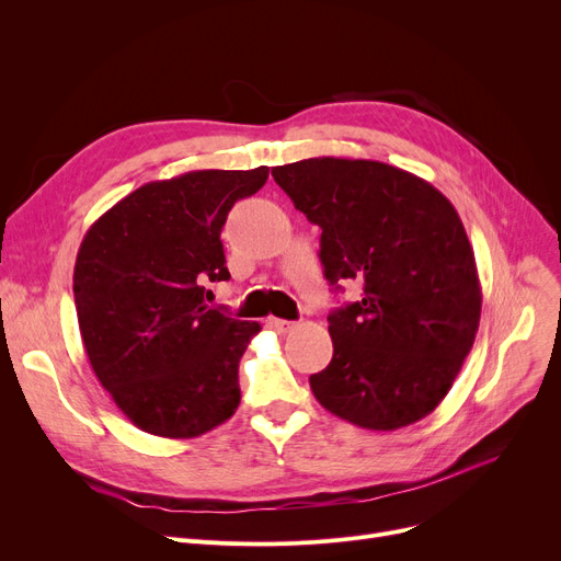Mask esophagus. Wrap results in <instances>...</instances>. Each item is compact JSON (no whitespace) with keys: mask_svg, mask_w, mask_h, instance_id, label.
<instances>
[{"mask_svg":"<svg viewBox=\"0 0 561 561\" xmlns=\"http://www.w3.org/2000/svg\"><path fill=\"white\" fill-rule=\"evenodd\" d=\"M268 328L275 330L277 334H288L293 328H296V322L282 320V318H268Z\"/></svg>","mask_w":561,"mask_h":561,"instance_id":"1","label":"esophagus"}]
</instances>
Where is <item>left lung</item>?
I'll list each match as a JSON object with an SVG mask.
<instances>
[{
  "mask_svg": "<svg viewBox=\"0 0 561 561\" xmlns=\"http://www.w3.org/2000/svg\"><path fill=\"white\" fill-rule=\"evenodd\" d=\"M275 182L322 229L328 282L362 300L328 316L334 357L309 377L316 400L364 430L425 419L473 347L482 288L450 199L389 163L318 157L273 168Z\"/></svg>",
  "mask_w": 561,
  "mask_h": 561,
  "instance_id": "1",
  "label": "left lung"
}]
</instances>
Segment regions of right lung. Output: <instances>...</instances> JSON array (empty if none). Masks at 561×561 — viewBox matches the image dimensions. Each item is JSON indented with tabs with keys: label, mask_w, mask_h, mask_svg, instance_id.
I'll return each mask as SVG.
<instances>
[{
	"label": "right lung",
	"mask_w": 561,
	"mask_h": 561,
	"mask_svg": "<svg viewBox=\"0 0 561 561\" xmlns=\"http://www.w3.org/2000/svg\"><path fill=\"white\" fill-rule=\"evenodd\" d=\"M268 168L193 170L150 182L100 216L75 263V305L88 362L142 432L193 438L241 402L239 362L259 322L204 302L227 282L220 231Z\"/></svg>",
	"instance_id": "obj_1"
}]
</instances>
